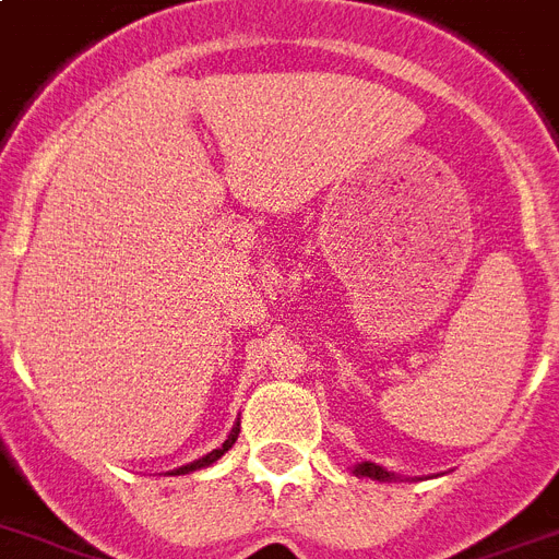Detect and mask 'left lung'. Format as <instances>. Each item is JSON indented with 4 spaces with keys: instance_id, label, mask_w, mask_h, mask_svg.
<instances>
[{
    "instance_id": "obj_1",
    "label": "left lung",
    "mask_w": 559,
    "mask_h": 559,
    "mask_svg": "<svg viewBox=\"0 0 559 559\" xmlns=\"http://www.w3.org/2000/svg\"><path fill=\"white\" fill-rule=\"evenodd\" d=\"M354 474L357 477H371V479H380V483H385V479H391L394 474H389L385 468H380L377 463H359L357 468H354Z\"/></svg>"
}]
</instances>
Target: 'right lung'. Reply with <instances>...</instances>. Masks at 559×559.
Listing matches in <instances>:
<instances>
[{"label": "right lung", "instance_id": "1", "mask_svg": "<svg viewBox=\"0 0 559 559\" xmlns=\"http://www.w3.org/2000/svg\"><path fill=\"white\" fill-rule=\"evenodd\" d=\"M237 437H239V426L234 428V431H230V437L223 442V445H219V449L211 451V454H205V456H202V460H193L191 465H182V468H177V472H170V474H188V472H197V468H205V465L216 463V460H219V456H223L225 451H228L230 445H234V442H237Z\"/></svg>", "mask_w": 559, "mask_h": 559}]
</instances>
